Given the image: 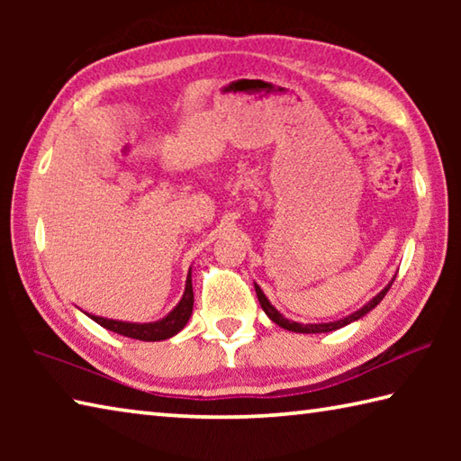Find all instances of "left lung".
I'll list each match as a JSON object with an SVG mask.
<instances>
[{"instance_id": "left-lung-1", "label": "left lung", "mask_w": 461, "mask_h": 461, "mask_svg": "<svg viewBox=\"0 0 461 461\" xmlns=\"http://www.w3.org/2000/svg\"><path fill=\"white\" fill-rule=\"evenodd\" d=\"M393 283H394V278L390 280V283H388L384 288H382V291H380L376 296H374V299H370L368 303H366V305H364L362 309L354 311L352 315L341 317V319H338V321H330V323H307V325L296 323V321H291V319H286L283 313H280V311H276L275 307L270 305V301L267 299V294L262 293V288H260L258 285L254 283V288H256V294H258V301H260V305H262V309H264V313H267L276 325L283 327V330L294 331V333H327V331L341 330V327L354 323V321H357V319H362L366 313H370V311H372L374 307H376L382 299H384V294L388 293V288L393 286Z\"/></svg>"}]
</instances>
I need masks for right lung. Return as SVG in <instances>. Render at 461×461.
<instances>
[{"mask_svg": "<svg viewBox=\"0 0 461 461\" xmlns=\"http://www.w3.org/2000/svg\"><path fill=\"white\" fill-rule=\"evenodd\" d=\"M193 313V283H191V270L186 275V283H185V293L183 299L178 301V305L170 311L167 317L158 319V321L152 323H130V321H118V319H105V317H97V315H89L93 321L99 323L105 330L126 335V338L131 339H140V341H162L176 335L183 330L189 321V317Z\"/></svg>", "mask_w": 461, "mask_h": 461, "instance_id": "add662e5", "label": "right lung"}]
</instances>
